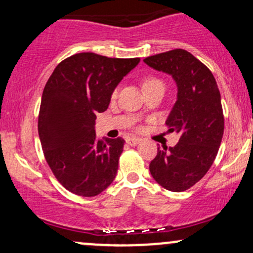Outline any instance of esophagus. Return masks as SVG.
Segmentation results:
<instances>
[{
    "instance_id": "obj_1",
    "label": "esophagus",
    "mask_w": 253,
    "mask_h": 253,
    "mask_svg": "<svg viewBox=\"0 0 253 253\" xmlns=\"http://www.w3.org/2000/svg\"><path fill=\"white\" fill-rule=\"evenodd\" d=\"M140 141H141V139H139V138H127L126 139V143L130 145V146H135V145H138Z\"/></svg>"
}]
</instances>
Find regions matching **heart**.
Wrapping results in <instances>:
<instances>
[{"label":"heart","instance_id":"obj_1","mask_svg":"<svg viewBox=\"0 0 253 253\" xmlns=\"http://www.w3.org/2000/svg\"><path fill=\"white\" fill-rule=\"evenodd\" d=\"M161 84H163V83H162V81H159L158 78H155V77L145 78L144 82H143L144 91H146V90L153 88V86H156V85H161ZM117 94H118V90H114V91H113L112 96L115 97V96H117Z\"/></svg>","mask_w":253,"mask_h":253}]
</instances>
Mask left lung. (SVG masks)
<instances>
[{"mask_svg":"<svg viewBox=\"0 0 253 253\" xmlns=\"http://www.w3.org/2000/svg\"><path fill=\"white\" fill-rule=\"evenodd\" d=\"M155 70L172 76L177 101L168 117L169 132L179 141L159 149L150 163V172L159 185L170 191H184L211 169L223 135L221 96L210 69L190 52L176 48L145 58Z\"/></svg>","mask_w":253,"mask_h":253,"instance_id":"8db88e82","label":"left lung"}]
</instances>
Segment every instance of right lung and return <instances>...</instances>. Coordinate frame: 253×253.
<instances>
[{
  "mask_svg": "<svg viewBox=\"0 0 253 253\" xmlns=\"http://www.w3.org/2000/svg\"><path fill=\"white\" fill-rule=\"evenodd\" d=\"M139 62L77 53L58 64L43 88L38 119L43 156L58 182L76 195L96 196L117 176L125 140L98 139L95 120Z\"/></svg>",
  "mask_w": 253,
  "mask_h": 253,
  "instance_id": "add662e5",
  "label": "right lung"
}]
</instances>
